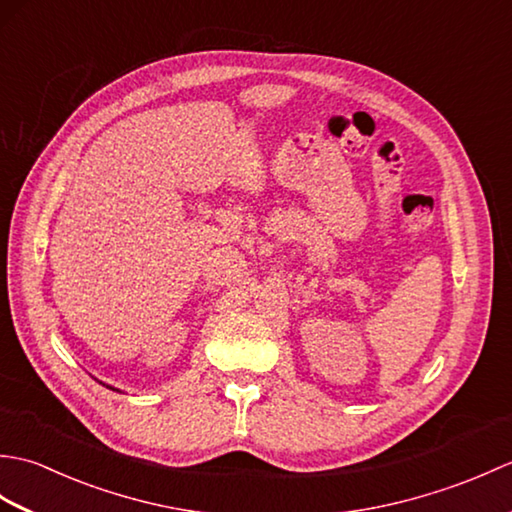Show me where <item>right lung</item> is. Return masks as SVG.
<instances>
[{
  "instance_id": "add662e5",
  "label": "right lung",
  "mask_w": 512,
  "mask_h": 512,
  "mask_svg": "<svg viewBox=\"0 0 512 512\" xmlns=\"http://www.w3.org/2000/svg\"><path fill=\"white\" fill-rule=\"evenodd\" d=\"M107 387H110V385H107ZM110 389H114V387H110Z\"/></svg>"
}]
</instances>
